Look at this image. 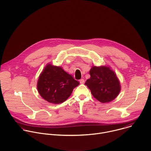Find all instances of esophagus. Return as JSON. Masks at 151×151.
Masks as SVG:
<instances>
[{
	"label": "esophagus",
	"mask_w": 151,
	"mask_h": 151,
	"mask_svg": "<svg viewBox=\"0 0 151 151\" xmlns=\"http://www.w3.org/2000/svg\"><path fill=\"white\" fill-rule=\"evenodd\" d=\"M79 82H80V83H84V82H85V81H84V79H81L80 80H79Z\"/></svg>",
	"instance_id": "34e87169"
}]
</instances>
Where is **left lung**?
I'll return each mask as SVG.
<instances>
[{"mask_svg": "<svg viewBox=\"0 0 151 151\" xmlns=\"http://www.w3.org/2000/svg\"><path fill=\"white\" fill-rule=\"evenodd\" d=\"M91 77L85 85L99 101L106 103L116 98L120 91V85L115 73L107 66H93L89 71Z\"/></svg>", "mask_w": 151, "mask_h": 151, "instance_id": "1", "label": "left lung"}]
</instances>
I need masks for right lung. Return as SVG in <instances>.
<instances>
[{
  "label": "right lung",
  "instance_id": "right-lung-1",
  "mask_svg": "<svg viewBox=\"0 0 151 151\" xmlns=\"http://www.w3.org/2000/svg\"><path fill=\"white\" fill-rule=\"evenodd\" d=\"M79 84L62 68L48 64L39 77L37 89L40 95L48 102L60 104L66 101Z\"/></svg>",
  "mask_w": 151,
  "mask_h": 151
}]
</instances>
